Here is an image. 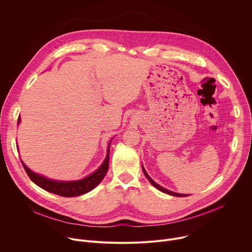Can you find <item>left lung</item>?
<instances>
[{
  "mask_svg": "<svg viewBox=\"0 0 252 252\" xmlns=\"http://www.w3.org/2000/svg\"><path fill=\"white\" fill-rule=\"evenodd\" d=\"M142 170H143V173H145V175H146V177L149 179V182L155 187V188H157L158 190H160V191H162V192H164V193H167V194H170V195H174V196H188V194H181V193H176V192H173V191H170V190H168V189H163L162 187H160V186H158V184H156L153 179L149 176V174L147 173V171H146V169L143 168V166H142Z\"/></svg>",
  "mask_w": 252,
  "mask_h": 252,
  "instance_id": "8db88e82",
  "label": "left lung"
}]
</instances>
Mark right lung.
<instances>
[{
	"label": "right lung",
	"mask_w": 252,
	"mask_h": 252,
	"mask_svg": "<svg viewBox=\"0 0 252 252\" xmlns=\"http://www.w3.org/2000/svg\"><path fill=\"white\" fill-rule=\"evenodd\" d=\"M20 118L18 120V125L20 124ZM109 145V149H110ZM109 159H110V150H107L106 158L103 161V163L99 166V168L89 175L88 177L82 179V181H76V182H55L48 179L42 175H39L37 173L32 172L26 164L22 161L23 166L31 178V181L34 183L38 187L42 188L43 189L52 192L54 194H58L60 196L64 197H74L79 196L82 194H85L92 189H94L101 181L103 179L105 173L109 169Z\"/></svg>",
	"instance_id": "right-lung-1"
}]
</instances>
